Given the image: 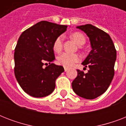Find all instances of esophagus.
<instances>
[{"label": "esophagus", "mask_w": 126, "mask_h": 126, "mask_svg": "<svg viewBox=\"0 0 126 126\" xmlns=\"http://www.w3.org/2000/svg\"><path fill=\"white\" fill-rule=\"evenodd\" d=\"M68 71V69L67 68H65V72H67Z\"/></svg>", "instance_id": "esophagus-1"}]
</instances>
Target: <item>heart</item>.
<instances>
[{"label":"heart","mask_w":126,"mask_h":126,"mask_svg":"<svg viewBox=\"0 0 126 126\" xmlns=\"http://www.w3.org/2000/svg\"><path fill=\"white\" fill-rule=\"evenodd\" d=\"M71 36L73 40L76 42V43L79 46L83 45L86 42L85 37L80 32H74ZM62 47H63V36H59L55 39V42L53 43V50L56 52H59L62 49ZM79 60H80V57L77 54L69 53L67 52L61 54L57 58L58 63L60 65H62L64 67L68 68L73 67L74 64L78 62Z\"/></svg>","instance_id":"b5f03b06"}]
</instances>
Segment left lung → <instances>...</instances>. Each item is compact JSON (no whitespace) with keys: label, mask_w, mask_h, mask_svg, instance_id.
Segmentation results:
<instances>
[{"label":"left lung","mask_w":126,"mask_h":126,"mask_svg":"<svg viewBox=\"0 0 126 126\" xmlns=\"http://www.w3.org/2000/svg\"><path fill=\"white\" fill-rule=\"evenodd\" d=\"M90 39L92 50L82 65L89 67L88 73L77 70L78 75L72 82L75 93L86 99H94L105 93L114 75L116 50L110 36L91 24L77 26Z\"/></svg>","instance_id":"1"}]
</instances>
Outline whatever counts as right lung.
<instances>
[{"instance_id": "obj_1", "label": "right lung", "mask_w": 126, "mask_h": 126, "mask_svg": "<svg viewBox=\"0 0 126 126\" xmlns=\"http://www.w3.org/2000/svg\"><path fill=\"white\" fill-rule=\"evenodd\" d=\"M67 28V25L42 21L19 36L15 48L14 73L21 88L29 95L43 97L53 92L55 80L64 68L51 63L55 60L53 45ZM47 62L49 65L44 67Z\"/></svg>"}]
</instances>
